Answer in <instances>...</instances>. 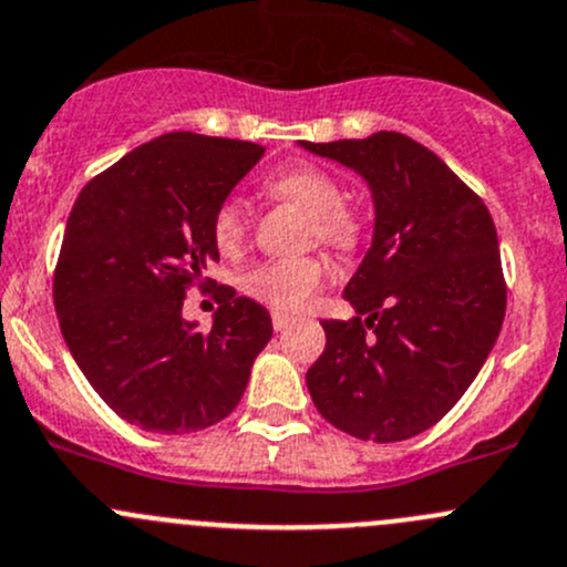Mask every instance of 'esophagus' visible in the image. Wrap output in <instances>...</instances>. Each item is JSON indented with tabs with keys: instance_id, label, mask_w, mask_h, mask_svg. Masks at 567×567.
<instances>
[{
	"instance_id": "34e87169",
	"label": "esophagus",
	"mask_w": 567,
	"mask_h": 567,
	"mask_svg": "<svg viewBox=\"0 0 567 567\" xmlns=\"http://www.w3.org/2000/svg\"><path fill=\"white\" fill-rule=\"evenodd\" d=\"M295 324V317H289V313H281V311H272V327H276L278 332L286 330V327Z\"/></svg>"
}]
</instances>
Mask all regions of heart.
Here are the masks:
<instances>
[{"instance_id": "heart-1", "label": "heart", "mask_w": 567, "mask_h": 567, "mask_svg": "<svg viewBox=\"0 0 567 567\" xmlns=\"http://www.w3.org/2000/svg\"><path fill=\"white\" fill-rule=\"evenodd\" d=\"M272 196L286 198L311 215V235L330 248L349 254L363 243V218L343 204V190L332 174L319 166H291L267 183ZM250 213L240 196H229L213 215V240L224 254H235L248 240ZM327 278V265L319 256L270 259L256 265L243 278V289L276 311H300L308 306Z\"/></svg>"}]
</instances>
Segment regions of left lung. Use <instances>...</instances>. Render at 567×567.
<instances>
[{
    "mask_svg": "<svg viewBox=\"0 0 567 567\" xmlns=\"http://www.w3.org/2000/svg\"><path fill=\"white\" fill-rule=\"evenodd\" d=\"M302 147L363 174L377 207L373 245L343 291L358 317L322 322L308 393L358 440H410L456 406L499 336L507 286L492 213L404 133Z\"/></svg>",
    "mask_w": 567,
    "mask_h": 567,
    "instance_id": "8db88e82",
    "label": "left lung"
}]
</instances>
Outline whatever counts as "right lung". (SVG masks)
I'll return each mask as SVG.
<instances>
[{"label": "right lung", "instance_id": "right-lung-1", "mask_svg": "<svg viewBox=\"0 0 567 567\" xmlns=\"http://www.w3.org/2000/svg\"><path fill=\"white\" fill-rule=\"evenodd\" d=\"M265 147L166 133L84 185L54 270V306L79 369L127 423L157 434L215 425L240 404L272 338L270 313L218 286L209 330L183 319L218 261L213 215Z\"/></svg>", "mask_w": 567, "mask_h": 567}]
</instances>
